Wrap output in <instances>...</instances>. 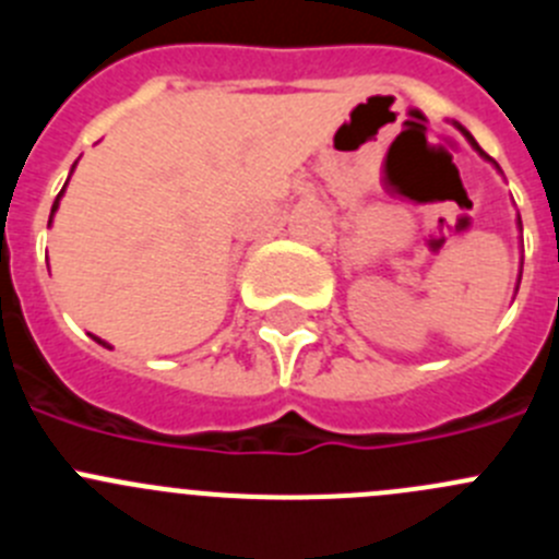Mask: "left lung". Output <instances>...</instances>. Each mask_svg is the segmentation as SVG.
Returning a JSON list of instances; mask_svg holds the SVG:
<instances>
[{
  "label": "left lung",
  "instance_id": "left-lung-1",
  "mask_svg": "<svg viewBox=\"0 0 559 559\" xmlns=\"http://www.w3.org/2000/svg\"><path fill=\"white\" fill-rule=\"evenodd\" d=\"M454 127H457V130H460V132H463V135H465V138H468V143H471V146H474V150H477V152H479V155H483V157H485V160H490V163H493V166H496V168H499V163H496V160H493V157H488V155H485V152H483V150H479V143H477V141H474V138H471V132H468V130H465V127H460V124H454ZM499 171H501V168H499ZM519 227H521V216H519ZM515 290H519V288H515Z\"/></svg>",
  "mask_w": 559,
  "mask_h": 559
}]
</instances>
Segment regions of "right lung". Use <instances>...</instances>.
I'll use <instances>...</instances> for the list:
<instances>
[{
    "label": "right lung",
    "mask_w": 559,
    "mask_h": 559,
    "mask_svg": "<svg viewBox=\"0 0 559 559\" xmlns=\"http://www.w3.org/2000/svg\"><path fill=\"white\" fill-rule=\"evenodd\" d=\"M74 166H76V163H74ZM74 166H71V171H74ZM66 186H69V179H66ZM66 186H63V191H66ZM63 191H60V193H58V199H55V204H52V213H49V224H52L55 213H58V207H60V197H63ZM91 337H94L96 343H102V346H107V343L102 341V337H96V335H91ZM107 349H110V346H107Z\"/></svg>",
    "instance_id": "obj_1"
}]
</instances>
